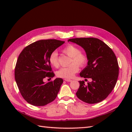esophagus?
Wrapping results in <instances>:
<instances>
[{"mask_svg":"<svg viewBox=\"0 0 132 132\" xmlns=\"http://www.w3.org/2000/svg\"><path fill=\"white\" fill-rule=\"evenodd\" d=\"M64 80L65 81H67V82H70V81H72V80H71L69 79H64Z\"/></svg>","mask_w":132,"mask_h":132,"instance_id":"1","label":"esophagus"}]
</instances>
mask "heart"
Returning a JSON list of instances; mask_svg holds the SVG:
<instances>
[{
    "instance_id": "b5f03b06",
    "label": "heart",
    "mask_w": 132,
    "mask_h": 132,
    "mask_svg": "<svg viewBox=\"0 0 132 132\" xmlns=\"http://www.w3.org/2000/svg\"><path fill=\"white\" fill-rule=\"evenodd\" d=\"M63 52L71 57L69 64H70L67 67H63L58 70L56 73L58 77L62 78H71L74 75L78 72L79 66L84 67L88 61L86 55L80 52V50L77 46L73 45H68L62 50ZM49 61L51 65L53 67H58L59 63L58 54L57 51H53L50 55Z\"/></svg>"
}]
</instances>
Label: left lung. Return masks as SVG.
Returning a JSON list of instances; mask_svg holds the SVG:
<instances>
[{"instance_id":"8db88e82","label":"left lung","mask_w":132,"mask_h":132,"mask_svg":"<svg viewBox=\"0 0 132 132\" xmlns=\"http://www.w3.org/2000/svg\"><path fill=\"white\" fill-rule=\"evenodd\" d=\"M68 42L77 44L85 50L88 62L80 76L92 79L87 85L84 81H79L77 96L90 104L102 101L111 93L117 82L119 67L115 54L105 43L96 38H71Z\"/></svg>"}]
</instances>
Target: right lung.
<instances>
[{"mask_svg": "<svg viewBox=\"0 0 132 132\" xmlns=\"http://www.w3.org/2000/svg\"><path fill=\"white\" fill-rule=\"evenodd\" d=\"M64 42L42 39L30 44L20 54L15 66V79L22 96L30 104L43 106L57 97L63 79L56 78L46 83L43 79L54 77L50 55Z\"/></svg>", "mask_w": 132, "mask_h": 132, "instance_id": "obj_1", "label": "right lung"}]
</instances>
